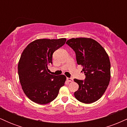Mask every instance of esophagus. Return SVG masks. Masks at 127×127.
Returning a JSON list of instances; mask_svg holds the SVG:
<instances>
[{
  "label": "esophagus",
  "instance_id": "obj_1",
  "mask_svg": "<svg viewBox=\"0 0 127 127\" xmlns=\"http://www.w3.org/2000/svg\"><path fill=\"white\" fill-rule=\"evenodd\" d=\"M67 80L68 81V82H73V79L72 78H67Z\"/></svg>",
  "mask_w": 127,
  "mask_h": 127
}]
</instances>
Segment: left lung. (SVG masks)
I'll list each match as a JSON object with an SVG mask.
<instances>
[{
    "label": "left lung",
    "instance_id": "1",
    "mask_svg": "<svg viewBox=\"0 0 127 127\" xmlns=\"http://www.w3.org/2000/svg\"><path fill=\"white\" fill-rule=\"evenodd\" d=\"M66 43L73 49L78 64L83 67L85 80L74 79L79 85L74 95L78 101L94 103L103 95L110 79V63L105 49L96 40L79 37L68 40Z\"/></svg>",
    "mask_w": 127,
    "mask_h": 127
}]
</instances>
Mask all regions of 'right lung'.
I'll return each instance as SVG.
<instances>
[{
  "mask_svg": "<svg viewBox=\"0 0 127 127\" xmlns=\"http://www.w3.org/2000/svg\"><path fill=\"white\" fill-rule=\"evenodd\" d=\"M65 41V38L37 39L23 51L18 64L19 79L23 91L32 101L40 104L50 103L64 85L66 77L51 75L48 65L52 63L54 52Z\"/></svg>",
  "mask_w": 127,
  "mask_h": 127,
  "instance_id": "1",
  "label": "right lung"
}]
</instances>
